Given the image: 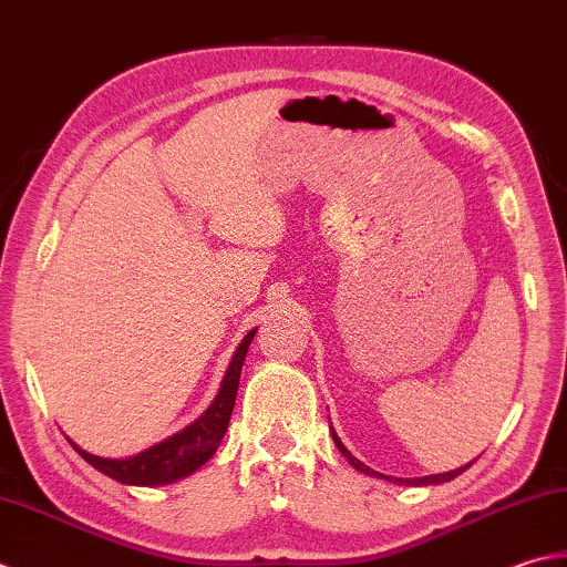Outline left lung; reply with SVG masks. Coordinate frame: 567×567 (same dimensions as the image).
<instances>
[{
    "label": "left lung",
    "instance_id": "8db88e82",
    "mask_svg": "<svg viewBox=\"0 0 567 567\" xmlns=\"http://www.w3.org/2000/svg\"><path fill=\"white\" fill-rule=\"evenodd\" d=\"M332 441H334V445H338V450H340V453L344 455V457H348L350 460V465L354 467V470H360V472H364V475H369V477H379V480H389L391 482V477H386V475H381V472H374L372 467H367L364 465V462H360V460H357L352 453H350V450L348 447H344L342 445V441H340V437H338V433H334L332 431ZM472 465V462H467V465L465 467H457V470H450V472H443V475H431V477H415V480H394V482H399V484H411V487H421V484H441V482H450V480H455L457 475H460V472H465L467 467Z\"/></svg>",
    "mask_w": 567,
    "mask_h": 567
}]
</instances>
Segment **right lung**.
<instances>
[{"label":"right lung","instance_id":"1","mask_svg":"<svg viewBox=\"0 0 567 567\" xmlns=\"http://www.w3.org/2000/svg\"><path fill=\"white\" fill-rule=\"evenodd\" d=\"M254 332L257 330H249L247 338L239 342V348L233 357V362L227 367L223 386H219L215 401L207 406V411L198 421H193L188 425V429H183L181 433L166 437L164 443H158L154 447L144 450V453L126 460H107L100 455H90L83 447H78L71 437H68V443L78 450L80 457L90 462L95 470H100L102 475H107L122 484L154 487V484H171L193 475L195 470L203 467L205 462L213 457V453L227 431L229 415H233L235 399H237L241 364H245Z\"/></svg>","mask_w":567,"mask_h":567}]
</instances>
